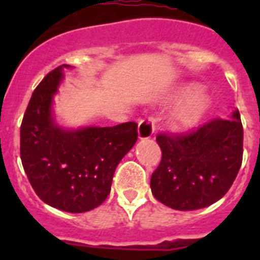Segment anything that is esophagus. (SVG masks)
I'll return each instance as SVG.
<instances>
[{
  "instance_id": "34e87169",
  "label": "esophagus",
  "mask_w": 260,
  "mask_h": 260,
  "mask_svg": "<svg viewBox=\"0 0 260 260\" xmlns=\"http://www.w3.org/2000/svg\"><path fill=\"white\" fill-rule=\"evenodd\" d=\"M153 132H155V123H153V118H146L142 119L138 126V137L139 139H148L152 137Z\"/></svg>"
}]
</instances>
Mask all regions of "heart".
<instances>
[{
	"instance_id": "heart-1",
	"label": "heart",
	"mask_w": 260,
	"mask_h": 260,
	"mask_svg": "<svg viewBox=\"0 0 260 260\" xmlns=\"http://www.w3.org/2000/svg\"><path fill=\"white\" fill-rule=\"evenodd\" d=\"M210 93L195 83L177 86L167 103H177L168 116V126L174 132H186L198 125L211 107Z\"/></svg>"
}]
</instances>
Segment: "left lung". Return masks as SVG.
<instances>
[{"label": "left lung", "instance_id": "obj_1", "mask_svg": "<svg viewBox=\"0 0 260 260\" xmlns=\"http://www.w3.org/2000/svg\"><path fill=\"white\" fill-rule=\"evenodd\" d=\"M161 161L151 177L158 202L178 211L208 207L221 199L236 180L243 150L240 112L215 118L187 135L160 134Z\"/></svg>", "mask_w": 260, "mask_h": 260}]
</instances>
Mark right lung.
Returning a JSON list of instances; mask_svg holds the SVG:
<instances>
[{
	"instance_id": "obj_1",
	"label": "right lung",
	"mask_w": 260,
	"mask_h": 260,
	"mask_svg": "<svg viewBox=\"0 0 260 260\" xmlns=\"http://www.w3.org/2000/svg\"><path fill=\"white\" fill-rule=\"evenodd\" d=\"M65 69L74 66L50 71L32 93L20 126V158L41 201L65 212L82 213L107 199L117 165L137 142L138 125H59L54 96Z\"/></svg>"
}]
</instances>
